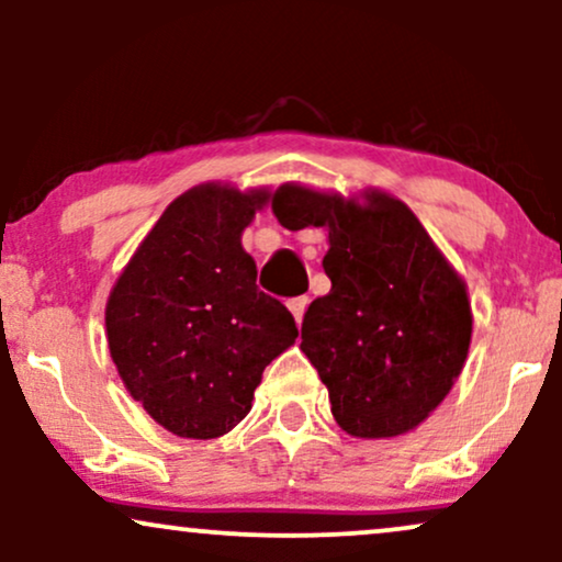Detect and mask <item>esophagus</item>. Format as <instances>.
I'll return each mask as SVG.
<instances>
[{
	"instance_id": "34e87169",
	"label": "esophagus",
	"mask_w": 562,
	"mask_h": 562,
	"mask_svg": "<svg viewBox=\"0 0 562 562\" xmlns=\"http://www.w3.org/2000/svg\"><path fill=\"white\" fill-rule=\"evenodd\" d=\"M306 306H308L306 295H299V299H290L288 301V308H290V312H293V317H295V322H299V325H301V319H303V312H306Z\"/></svg>"
}]
</instances>
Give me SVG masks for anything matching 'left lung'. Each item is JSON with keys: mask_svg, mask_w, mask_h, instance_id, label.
I'll list each match as a JSON object with an SVG mask.
<instances>
[{"mask_svg": "<svg viewBox=\"0 0 562 562\" xmlns=\"http://www.w3.org/2000/svg\"><path fill=\"white\" fill-rule=\"evenodd\" d=\"M280 224L327 227L330 293L303 314L301 351L330 391L333 417L359 438L417 428L465 364L473 314L465 282L402 200L367 205L285 184Z\"/></svg>", "mask_w": 562, "mask_h": 562, "instance_id": "left-lung-1", "label": "left lung"}]
</instances>
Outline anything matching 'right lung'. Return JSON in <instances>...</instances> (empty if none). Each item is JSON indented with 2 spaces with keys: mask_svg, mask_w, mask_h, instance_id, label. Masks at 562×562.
Returning a JSON list of instances; mask_svg holds the SVG:
<instances>
[{
  "mask_svg": "<svg viewBox=\"0 0 562 562\" xmlns=\"http://www.w3.org/2000/svg\"><path fill=\"white\" fill-rule=\"evenodd\" d=\"M274 195L216 184L184 192L108 299L119 375L171 434H229L250 412L263 367L299 338L293 314L256 285V261L240 245L256 209Z\"/></svg>",
  "mask_w": 562,
  "mask_h": 562,
  "instance_id": "1",
  "label": "right lung"
}]
</instances>
